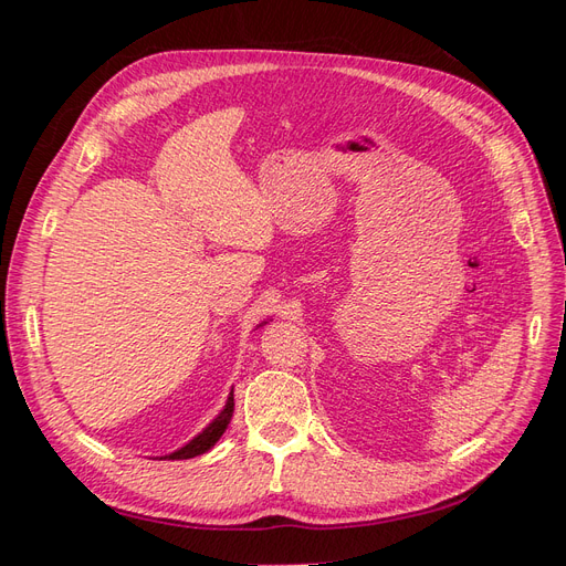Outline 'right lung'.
<instances>
[{
	"label": "right lung",
	"mask_w": 566,
	"mask_h": 566,
	"mask_svg": "<svg viewBox=\"0 0 566 566\" xmlns=\"http://www.w3.org/2000/svg\"><path fill=\"white\" fill-rule=\"evenodd\" d=\"M231 418H233V391L229 394V401H227L224 410H221V413L214 418V422H210V427H205V430L196 439L188 441L184 449L169 453L167 460H186V458H196L205 451H210L214 443L219 441V437L227 432Z\"/></svg>",
	"instance_id": "add662e5"
}]
</instances>
